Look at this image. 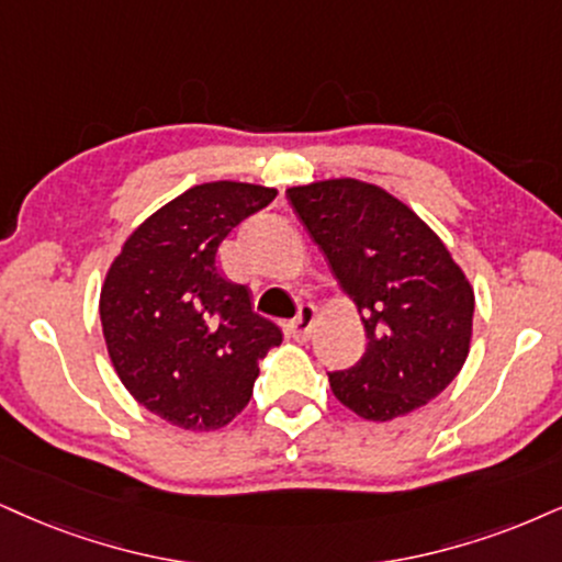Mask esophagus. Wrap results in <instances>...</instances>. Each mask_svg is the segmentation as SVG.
Instances as JSON below:
<instances>
[{"label":"esophagus","instance_id":"esophagus-1","mask_svg":"<svg viewBox=\"0 0 562 562\" xmlns=\"http://www.w3.org/2000/svg\"><path fill=\"white\" fill-rule=\"evenodd\" d=\"M315 317H317L315 304H300V310H296V317L292 323H289V334H292L294 341H307V338L313 336Z\"/></svg>","mask_w":562,"mask_h":562}]
</instances>
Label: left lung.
Listing matches in <instances>:
<instances>
[{
	"mask_svg": "<svg viewBox=\"0 0 562 562\" xmlns=\"http://www.w3.org/2000/svg\"><path fill=\"white\" fill-rule=\"evenodd\" d=\"M286 200L364 323L362 359L328 372L336 398L387 422L446 391L467 362L474 292L432 228L357 179L292 187Z\"/></svg>",
	"mask_w": 562,
	"mask_h": 562,
	"instance_id": "1",
	"label": "left lung"
}]
</instances>
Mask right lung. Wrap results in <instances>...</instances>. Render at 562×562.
<instances>
[{"label":"right lung","mask_w":562,"mask_h":562,"mask_svg":"<svg viewBox=\"0 0 562 562\" xmlns=\"http://www.w3.org/2000/svg\"><path fill=\"white\" fill-rule=\"evenodd\" d=\"M276 190L207 182L154 213L124 241L101 292V325L120 380L140 406L182 429H218L252 396L281 328L252 313L247 286L216 252Z\"/></svg>","instance_id":"right-lung-1"}]
</instances>
